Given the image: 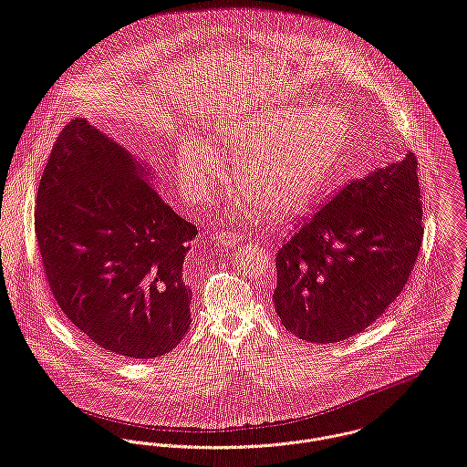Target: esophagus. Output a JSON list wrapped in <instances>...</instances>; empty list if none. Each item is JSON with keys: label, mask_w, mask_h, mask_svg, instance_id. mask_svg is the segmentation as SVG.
<instances>
[{"label": "esophagus", "mask_w": 467, "mask_h": 467, "mask_svg": "<svg viewBox=\"0 0 467 467\" xmlns=\"http://www.w3.org/2000/svg\"><path fill=\"white\" fill-rule=\"evenodd\" d=\"M241 239H243V235H239V232H235V230H221V232L213 237V241H215L219 246H224V248L235 246Z\"/></svg>", "instance_id": "1"}]
</instances>
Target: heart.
I'll return each mask as SVG.
<instances>
[{
    "label": "heart",
    "mask_w": 467,
    "mask_h": 467,
    "mask_svg": "<svg viewBox=\"0 0 467 467\" xmlns=\"http://www.w3.org/2000/svg\"><path fill=\"white\" fill-rule=\"evenodd\" d=\"M344 140L340 119L310 112L296 116L288 127L270 116L228 125L219 132L217 147L241 159L234 175L239 188L255 193L275 215H292L322 188ZM179 173L188 193L202 199L219 179L221 162L206 145L188 143L179 156Z\"/></svg>",
    "instance_id": "heart-1"
}]
</instances>
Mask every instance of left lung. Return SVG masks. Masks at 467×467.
Wrapping results in <instances>:
<instances>
[{
  "label": "left lung",
  "instance_id": "left-lung-1",
  "mask_svg": "<svg viewBox=\"0 0 467 467\" xmlns=\"http://www.w3.org/2000/svg\"><path fill=\"white\" fill-rule=\"evenodd\" d=\"M424 237L417 157L348 182L275 257V311L308 342H340L404 290Z\"/></svg>",
  "mask_w": 467,
  "mask_h": 467
}]
</instances>
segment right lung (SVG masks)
<instances>
[{"label": "right lung", "mask_w": 467, "mask_h": 467, "mask_svg": "<svg viewBox=\"0 0 467 467\" xmlns=\"http://www.w3.org/2000/svg\"><path fill=\"white\" fill-rule=\"evenodd\" d=\"M149 177L119 143L74 119L48 157L34 213L63 315L96 346L129 358L168 353L190 327L182 263L197 228Z\"/></svg>", "instance_id": "add662e5"}]
</instances>
